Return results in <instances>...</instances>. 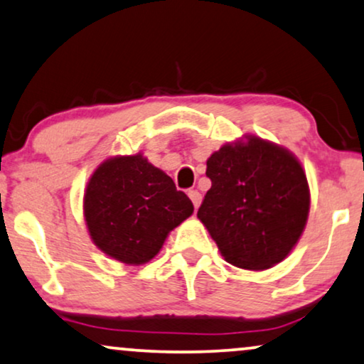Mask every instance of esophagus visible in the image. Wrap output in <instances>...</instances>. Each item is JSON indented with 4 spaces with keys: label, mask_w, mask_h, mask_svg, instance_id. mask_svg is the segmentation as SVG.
I'll return each mask as SVG.
<instances>
[{
    "label": "esophagus",
    "mask_w": 364,
    "mask_h": 364,
    "mask_svg": "<svg viewBox=\"0 0 364 364\" xmlns=\"http://www.w3.org/2000/svg\"><path fill=\"white\" fill-rule=\"evenodd\" d=\"M188 196H190V200L193 201V205H195V210H198V206H200V203H201V195H200V191L191 190L190 193H188Z\"/></svg>",
    "instance_id": "1"
}]
</instances>
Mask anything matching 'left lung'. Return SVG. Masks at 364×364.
Instances as JSON below:
<instances>
[{
	"instance_id": "8db88e82",
	"label": "left lung",
	"mask_w": 364,
	"mask_h": 364,
	"mask_svg": "<svg viewBox=\"0 0 364 364\" xmlns=\"http://www.w3.org/2000/svg\"><path fill=\"white\" fill-rule=\"evenodd\" d=\"M211 188L200 218L228 263L268 269L291 253L306 226L309 186L294 154L258 136L208 158Z\"/></svg>"
}]
</instances>
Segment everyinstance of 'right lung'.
I'll list each match as a JSON object with an SVG mask.
<instances>
[{"mask_svg": "<svg viewBox=\"0 0 364 364\" xmlns=\"http://www.w3.org/2000/svg\"><path fill=\"white\" fill-rule=\"evenodd\" d=\"M85 221L98 248L124 264H144L168 232L193 215V203L141 153L101 163L85 191Z\"/></svg>", "mask_w": 364, "mask_h": 364, "instance_id": "add662e5", "label": "right lung"}]
</instances>
